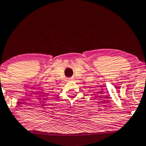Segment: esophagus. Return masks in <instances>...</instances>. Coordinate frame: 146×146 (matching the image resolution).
<instances>
[{
	"instance_id": "1",
	"label": "esophagus",
	"mask_w": 146,
	"mask_h": 146,
	"mask_svg": "<svg viewBox=\"0 0 146 146\" xmlns=\"http://www.w3.org/2000/svg\"><path fill=\"white\" fill-rule=\"evenodd\" d=\"M71 79H72V78H69V80H71Z\"/></svg>"
}]
</instances>
